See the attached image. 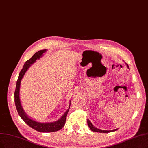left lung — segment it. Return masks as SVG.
Segmentation results:
<instances>
[{
    "instance_id": "left-lung-1",
    "label": "left lung",
    "mask_w": 148,
    "mask_h": 148,
    "mask_svg": "<svg viewBox=\"0 0 148 148\" xmlns=\"http://www.w3.org/2000/svg\"><path fill=\"white\" fill-rule=\"evenodd\" d=\"M126 66H127V67L129 69V67L128 66V65L127 64ZM87 125H88V127H89L91 131H93V132H100V133H109V132H114L115 131H116V130H118L119 129H114V130H110V131H105V130H101V129H98L97 127H95L93 125L92 123L90 122V121L88 120L87 119Z\"/></svg>"
}]
</instances>
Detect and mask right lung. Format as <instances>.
<instances>
[{
  "label": "right lung",
  "mask_w": 148,
  "mask_h": 148,
  "mask_svg": "<svg viewBox=\"0 0 148 148\" xmlns=\"http://www.w3.org/2000/svg\"><path fill=\"white\" fill-rule=\"evenodd\" d=\"M47 51V49L38 51L34 55H33V56L29 59V60L25 62L22 69L21 70V72L19 73V78L16 82V87L15 92H14L15 105L19 116H21V119L25 121V123L27 124V125H28L29 127H31L32 128L36 130L37 131L41 132H52L58 131L59 130L61 129L64 127L65 123H66V117L68 114V112L69 110L70 106L71 103V99H70L69 106L67 110L66 111V112H65L60 119L53 122L40 123V122L37 121L36 120L31 119L30 117L28 116L25 113L24 110L23 109V107L21 102L20 96H19L21 80L23 78V76H24L27 71L28 70V69L32 65L36 62V60H39V59L43 56L44 53H45Z\"/></svg>",
  "instance_id": "add662e5"
}]
</instances>
